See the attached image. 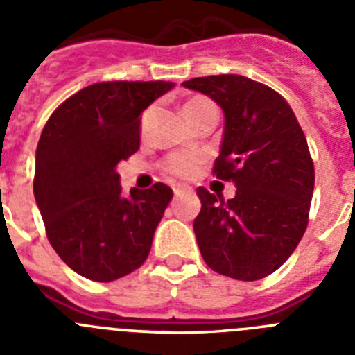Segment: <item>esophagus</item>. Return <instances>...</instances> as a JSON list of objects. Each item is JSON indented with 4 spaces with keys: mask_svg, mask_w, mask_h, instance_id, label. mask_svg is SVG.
Instances as JSON below:
<instances>
[{
    "mask_svg": "<svg viewBox=\"0 0 355 355\" xmlns=\"http://www.w3.org/2000/svg\"><path fill=\"white\" fill-rule=\"evenodd\" d=\"M183 192H187V188H183V187H175L174 188V196L175 197H180Z\"/></svg>",
    "mask_w": 355,
    "mask_h": 355,
    "instance_id": "obj_1",
    "label": "esophagus"
}]
</instances>
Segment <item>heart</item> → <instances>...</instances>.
Instances as JSON below:
<instances>
[{
    "instance_id": "1",
    "label": "heart",
    "mask_w": 355,
    "mask_h": 355,
    "mask_svg": "<svg viewBox=\"0 0 355 355\" xmlns=\"http://www.w3.org/2000/svg\"><path fill=\"white\" fill-rule=\"evenodd\" d=\"M211 103L205 97H192L190 101L184 105V115L192 117L193 114H197L200 108L205 106H209ZM200 165V156L197 155H187V153H178V155H171L165 163H163V168L168 172L171 175H175V178H192L197 171H199Z\"/></svg>"
}]
</instances>
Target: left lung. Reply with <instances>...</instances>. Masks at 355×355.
I'll return each instance as SVG.
<instances>
[{"label":"left lung","mask_w":355,"mask_h":355,"mask_svg":"<svg viewBox=\"0 0 355 355\" xmlns=\"http://www.w3.org/2000/svg\"><path fill=\"white\" fill-rule=\"evenodd\" d=\"M183 87L222 108L224 133L213 172L236 187L227 200L197 188V245L211 270L258 281L290 258L307 227L315 167L304 131L283 97L245 76L193 78Z\"/></svg>","instance_id":"obj_1"}]
</instances>
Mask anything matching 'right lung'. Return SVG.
<instances>
[{
  "label": "right lung",
  "instance_id": "add662e5",
  "mask_svg": "<svg viewBox=\"0 0 355 355\" xmlns=\"http://www.w3.org/2000/svg\"><path fill=\"white\" fill-rule=\"evenodd\" d=\"M174 89L171 81H101L55 110L35 153L37 206L62 261L110 283L137 270L172 200L156 183L122 196L117 165L139 150L142 112Z\"/></svg>",
  "mask_w": 355,
  "mask_h": 355
}]
</instances>
